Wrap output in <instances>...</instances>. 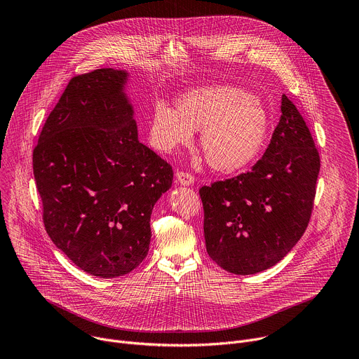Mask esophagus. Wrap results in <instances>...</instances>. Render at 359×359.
Listing matches in <instances>:
<instances>
[{
    "mask_svg": "<svg viewBox=\"0 0 359 359\" xmlns=\"http://www.w3.org/2000/svg\"><path fill=\"white\" fill-rule=\"evenodd\" d=\"M176 182L182 186H191L194 183V177L189 173L184 172H177L176 173Z\"/></svg>",
    "mask_w": 359,
    "mask_h": 359,
    "instance_id": "obj_1",
    "label": "esophagus"
}]
</instances>
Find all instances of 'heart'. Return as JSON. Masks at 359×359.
I'll use <instances>...</instances> for the list:
<instances>
[{
    "label": "heart",
    "mask_w": 359,
    "mask_h": 359,
    "mask_svg": "<svg viewBox=\"0 0 359 359\" xmlns=\"http://www.w3.org/2000/svg\"><path fill=\"white\" fill-rule=\"evenodd\" d=\"M194 130H200L198 144L210 168L230 175L259 158L270 116L259 96L229 85L191 89L177 97L176 109L163 102L153 107L149 140L155 149L172 153L189 144Z\"/></svg>",
    "instance_id": "b5f03b06"
}]
</instances>
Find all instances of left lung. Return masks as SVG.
<instances>
[{"label":"left lung","mask_w":359,"mask_h":359,"mask_svg":"<svg viewBox=\"0 0 359 359\" xmlns=\"http://www.w3.org/2000/svg\"><path fill=\"white\" fill-rule=\"evenodd\" d=\"M318 173L313 136L283 95L280 122L264 156L248 173L198 191L212 260L237 276L281 262L309 226Z\"/></svg>","instance_id":"8db88e82"}]
</instances>
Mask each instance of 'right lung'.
<instances>
[{
  "instance_id": "add662e5",
  "label": "right lung",
  "mask_w": 359,
  "mask_h": 359,
  "mask_svg": "<svg viewBox=\"0 0 359 359\" xmlns=\"http://www.w3.org/2000/svg\"><path fill=\"white\" fill-rule=\"evenodd\" d=\"M126 69L71 79L34 149L48 236L85 273L115 278L149 251L150 216L173 170L139 142Z\"/></svg>"
}]
</instances>
